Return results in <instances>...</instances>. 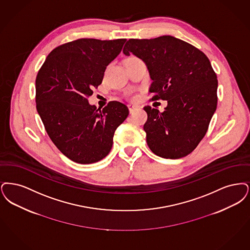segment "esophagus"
<instances>
[{"mask_svg":"<svg viewBox=\"0 0 250 250\" xmlns=\"http://www.w3.org/2000/svg\"><path fill=\"white\" fill-rule=\"evenodd\" d=\"M128 108H129V112H130V114L131 113H133L136 109H137V106H134V105H128Z\"/></svg>","mask_w":250,"mask_h":250,"instance_id":"34e87169","label":"esophagus"}]
</instances>
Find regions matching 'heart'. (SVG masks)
<instances>
[{
  "instance_id": "heart-1",
  "label": "heart",
  "mask_w": 250,
  "mask_h": 250,
  "mask_svg": "<svg viewBox=\"0 0 250 250\" xmlns=\"http://www.w3.org/2000/svg\"><path fill=\"white\" fill-rule=\"evenodd\" d=\"M135 59H137V58H136V57H130V58H128L126 61H132V60H135ZM126 97L128 98V99H130V101H135L136 98H137V95L134 94L132 91H128V92L126 93Z\"/></svg>"
}]
</instances>
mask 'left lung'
I'll return each instance as SVG.
<instances>
[{"label": "left lung", "instance_id": "left-lung-1", "mask_svg": "<svg viewBox=\"0 0 250 250\" xmlns=\"http://www.w3.org/2000/svg\"><path fill=\"white\" fill-rule=\"evenodd\" d=\"M123 53L146 63L153 82L151 100L167 101L163 112L147 105L144 125L154 154L180 159L192 152L205 137L217 104V79L207 55L171 35L130 39Z\"/></svg>", "mask_w": 250, "mask_h": 250}]
</instances>
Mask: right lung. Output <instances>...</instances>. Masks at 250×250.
Returning a JSON list of instances; mask_svg holds the SVG:
<instances>
[{"mask_svg": "<svg viewBox=\"0 0 250 250\" xmlns=\"http://www.w3.org/2000/svg\"><path fill=\"white\" fill-rule=\"evenodd\" d=\"M125 42L82 38L63 43L49 53L37 74V112L55 146L75 163L106 157L115 130L129 115L120 102H109L101 110L87 101Z\"/></svg>", "mask_w": 250, "mask_h": 250, "instance_id": "add662e5", "label": "right lung"}]
</instances>
